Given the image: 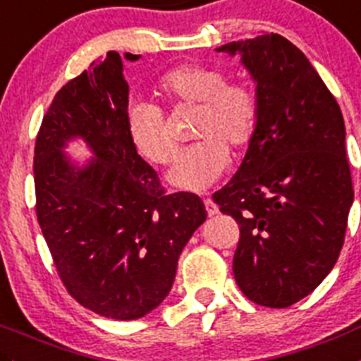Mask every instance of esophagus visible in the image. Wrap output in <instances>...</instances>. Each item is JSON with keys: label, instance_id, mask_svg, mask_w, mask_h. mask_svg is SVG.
Masks as SVG:
<instances>
[{"label": "esophagus", "instance_id": "34e87169", "mask_svg": "<svg viewBox=\"0 0 361 361\" xmlns=\"http://www.w3.org/2000/svg\"><path fill=\"white\" fill-rule=\"evenodd\" d=\"M204 204H205V211H207L209 216H216L219 212L218 205L214 204V200H212V198H205Z\"/></svg>", "mask_w": 361, "mask_h": 361}]
</instances>
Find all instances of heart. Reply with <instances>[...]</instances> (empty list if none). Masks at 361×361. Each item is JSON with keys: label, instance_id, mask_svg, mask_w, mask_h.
Here are the masks:
<instances>
[{"label": "heart", "instance_id": "obj_1", "mask_svg": "<svg viewBox=\"0 0 361 361\" xmlns=\"http://www.w3.org/2000/svg\"><path fill=\"white\" fill-rule=\"evenodd\" d=\"M156 92L170 106L200 104L193 136L202 138L178 154L168 170V183L177 190L200 193L228 170V147L241 150L259 126V99L246 83H226L218 67L186 63L164 72ZM127 136L140 156L166 164L177 150L164 115L156 104L133 101L126 111Z\"/></svg>", "mask_w": 361, "mask_h": 361}]
</instances>
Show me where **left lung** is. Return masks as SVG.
Masks as SVG:
<instances>
[{
	"instance_id": "left-lung-1",
	"label": "left lung",
	"mask_w": 361,
	"mask_h": 361,
	"mask_svg": "<svg viewBox=\"0 0 361 361\" xmlns=\"http://www.w3.org/2000/svg\"><path fill=\"white\" fill-rule=\"evenodd\" d=\"M216 51L241 56L260 115L241 166L212 198L241 228L239 289L286 308L328 276L344 245L355 200L344 116L308 58L278 33Z\"/></svg>"
}]
</instances>
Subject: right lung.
I'll return each mask as SVG.
<instances>
[{"mask_svg": "<svg viewBox=\"0 0 361 361\" xmlns=\"http://www.w3.org/2000/svg\"><path fill=\"white\" fill-rule=\"evenodd\" d=\"M127 106L122 58L109 51L54 95L33 161L37 218L61 281L78 303L116 321L163 303L178 257L207 218L197 195H164L127 136ZM75 139L88 160L64 152Z\"/></svg>", "mask_w": 361, "mask_h": 361, "instance_id": "obj_1", "label": "right lung"}]
</instances>
